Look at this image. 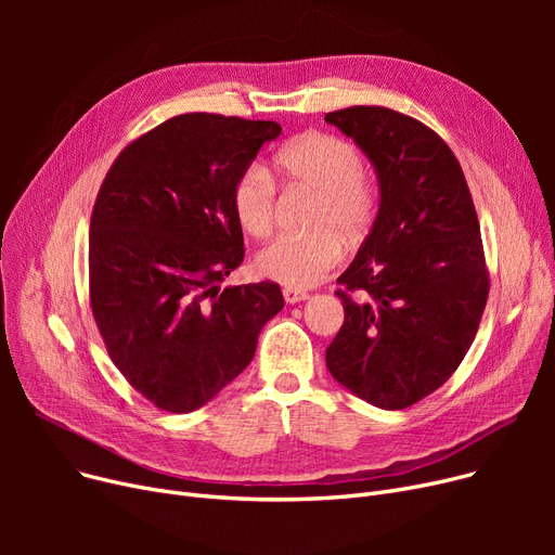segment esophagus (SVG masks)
I'll use <instances>...</instances> for the list:
<instances>
[{"mask_svg":"<svg viewBox=\"0 0 555 555\" xmlns=\"http://www.w3.org/2000/svg\"><path fill=\"white\" fill-rule=\"evenodd\" d=\"M283 299L287 304H299V301L308 299V293H304V289H289V287H285L283 289Z\"/></svg>","mask_w":555,"mask_h":555,"instance_id":"esophagus-1","label":"esophagus"}]
</instances>
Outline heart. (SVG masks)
I'll list each match as a JSON object with an SVG mask.
<instances>
[{"label":"heart","instance_id":"1","mask_svg":"<svg viewBox=\"0 0 555 555\" xmlns=\"http://www.w3.org/2000/svg\"><path fill=\"white\" fill-rule=\"evenodd\" d=\"M281 180L314 195L304 236H281L256 256V272L289 289L322 283L348 249H360L380 216L383 191L375 175L364 168L358 145L337 134L308 130L283 143L274 153ZM231 207L241 229L266 238L274 229L276 186L270 175L245 168L231 191Z\"/></svg>","mask_w":555,"mask_h":555}]
</instances>
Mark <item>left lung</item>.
<instances>
[{
  "label": "left lung",
  "instance_id": "8db88e82",
  "mask_svg": "<svg viewBox=\"0 0 555 555\" xmlns=\"http://www.w3.org/2000/svg\"><path fill=\"white\" fill-rule=\"evenodd\" d=\"M326 121L380 180V216L337 283L344 324L326 348L335 380L404 410L450 380L477 335L490 274L475 202L450 145L414 116L353 105Z\"/></svg>",
  "mask_w": 555,
  "mask_h": 555
}]
</instances>
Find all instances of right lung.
Masks as SVG:
<instances>
[{
	"instance_id": "obj_1",
	"label": "right lung",
	"mask_w": 555,
	"mask_h": 555,
	"mask_svg": "<svg viewBox=\"0 0 555 555\" xmlns=\"http://www.w3.org/2000/svg\"><path fill=\"white\" fill-rule=\"evenodd\" d=\"M274 121L191 112L130 141L90 222V306L114 366L170 414L207 404L254 358L283 308L274 281L220 289L243 258L231 207Z\"/></svg>"
}]
</instances>
